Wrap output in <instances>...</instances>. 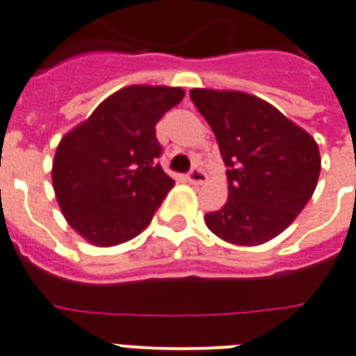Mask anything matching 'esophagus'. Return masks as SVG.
Returning <instances> with one entry per match:
<instances>
[{"mask_svg": "<svg viewBox=\"0 0 356 356\" xmlns=\"http://www.w3.org/2000/svg\"><path fill=\"white\" fill-rule=\"evenodd\" d=\"M186 181H188L191 185H202V183L207 181V175H205V171L194 168V170H191V173L186 175Z\"/></svg>", "mask_w": 356, "mask_h": 356, "instance_id": "1", "label": "esophagus"}]
</instances>
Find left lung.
<instances>
[{"label":"left lung","instance_id":"obj_1","mask_svg":"<svg viewBox=\"0 0 356 356\" xmlns=\"http://www.w3.org/2000/svg\"><path fill=\"white\" fill-rule=\"evenodd\" d=\"M191 97L217 138L228 200L204 217L226 243L252 247L291 226L317 186V141L260 97L239 90L192 88Z\"/></svg>","mask_w":356,"mask_h":356}]
</instances>
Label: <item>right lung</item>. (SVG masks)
<instances>
[{
  "mask_svg": "<svg viewBox=\"0 0 356 356\" xmlns=\"http://www.w3.org/2000/svg\"><path fill=\"white\" fill-rule=\"evenodd\" d=\"M183 97L179 86H124L58 143L56 202L88 243L113 247L139 236L173 188L175 181L156 160V122Z\"/></svg>",
  "mask_w": 356,
  "mask_h": 356,
  "instance_id": "right-lung-1",
  "label": "right lung"
}]
</instances>
